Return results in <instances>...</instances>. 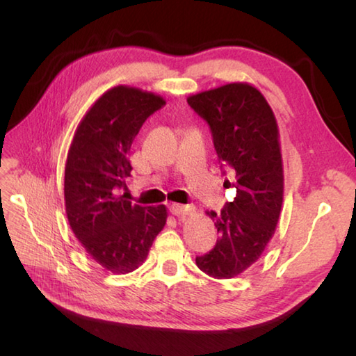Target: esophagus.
<instances>
[{"instance_id":"esophagus-1","label":"esophagus","mask_w":356,"mask_h":356,"mask_svg":"<svg viewBox=\"0 0 356 356\" xmlns=\"http://www.w3.org/2000/svg\"><path fill=\"white\" fill-rule=\"evenodd\" d=\"M170 213L172 216H177V217H185L188 214L194 213V207H191V205H179V203H172V205H170Z\"/></svg>"}]
</instances>
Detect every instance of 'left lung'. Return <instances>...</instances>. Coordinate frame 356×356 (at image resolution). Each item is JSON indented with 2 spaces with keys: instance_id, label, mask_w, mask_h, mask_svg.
<instances>
[{
  "instance_id": "obj_1",
  "label": "left lung",
  "mask_w": 356,
  "mask_h": 356,
  "mask_svg": "<svg viewBox=\"0 0 356 356\" xmlns=\"http://www.w3.org/2000/svg\"><path fill=\"white\" fill-rule=\"evenodd\" d=\"M207 120L223 174L236 188L220 213L208 211L218 232L216 246L195 257L214 278H232L260 259L275 232L283 203V162L278 127L268 101L255 87L234 82L188 97Z\"/></svg>"
}]
</instances>
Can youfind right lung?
<instances>
[{
  "label": "right lung",
  "mask_w": 356,
  "mask_h": 356,
  "mask_svg": "<svg viewBox=\"0 0 356 356\" xmlns=\"http://www.w3.org/2000/svg\"><path fill=\"white\" fill-rule=\"evenodd\" d=\"M163 97L118 86L105 92L74 133L64 176L65 213L87 254L113 274H128L147 259L166 223V208L130 202L131 143Z\"/></svg>",
  "instance_id": "add662e5"
}]
</instances>
